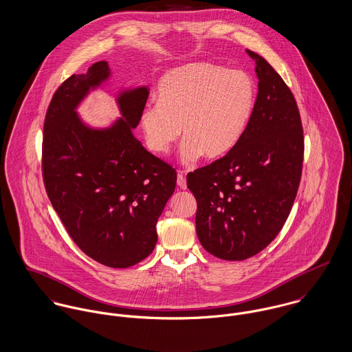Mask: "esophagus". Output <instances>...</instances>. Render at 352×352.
Masks as SVG:
<instances>
[{
	"label": "esophagus",
	"instance_id": "1",
	"mask_svg": "<svg viewBox=\"0 0 352 352\" xmlns=\"http://www.w3.org/2000/svg\"><path fill=\"white\" fill-rule=\"evenodd\" d=\"M177 184H178V186H179L182 190H185V189L188 188V185H186V178H185V175H184L182 173H178V175H177Z\"/></svg>",
	"mask_w": 352,
	"mask_h": 352
}]
</instances>
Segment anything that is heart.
Listing matches in <instances>:
<instances>
[{
    "instance_id": "obj_1",
    "label": "heart",
    "mask_w": 352,
    "mask_h": 352,
    "mask_svg": "<svg viewBox=\"0 0 352 352\" xmlns=\"http://www.w3.org/2000/svg\"><path fill=\"white\" fill-rule=\"evenodd\" d=\"M157 104L140 112L147 148L166 155L181 136L185 163L230 154L241 140L255 105V87L240 70L209 62L177 67L159 80Z\"/></svg>"
}]
</instances>
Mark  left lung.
Instances as JSON below:
<instances>
[{
    "label": "left lung",
    "mask_w": 352,
    "mask_h": 352,
    "mask_svg": "<svg viewBox=\"0 0 352 352\" xmlns=\"http://www.w3.org/2000/svg\"><path fill=\"white\" fill-rule=\"evenodd\" d=\"M258 96L250 124L234 150L188 174L197 201L202 247L224 261H243L266 248L282 230L296 199L304 135L293 93L261 55Z\"/></svg>",
    "instance_id": "obj_1"
}]
</instances>
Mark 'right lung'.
Masks as SVG:
<instances>
[{
	"mask_svg": "<svg viewBox=\"0 0 352 352\" xmlns=\"http://www.w3.org/2000/svg\"><path fill=\"white\" fill-rule=\"evenodd\" d=\"M112 77L107 62L73 74L55 91L43 138V175L50 201L67 232L91 259L115 269L146 259L157 241V219L175 190V170L148 153L132 129L147 86L118 90L120 116L91 126L79 105Z\"/></svg>",
	"mask_w": 352,
	"mask_h": 352,
	"instance_id": "obj_1",
	"label": "right lung"
}]
</instances>
